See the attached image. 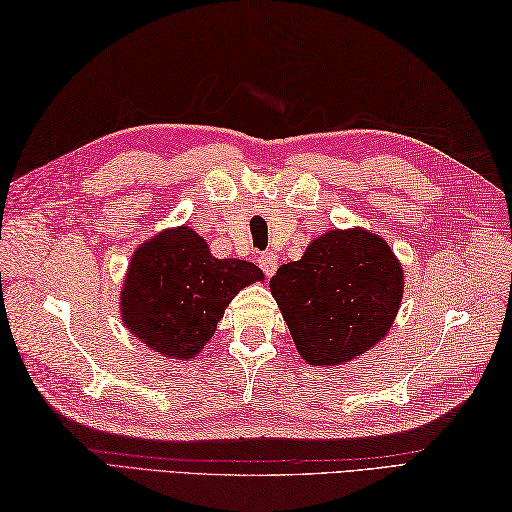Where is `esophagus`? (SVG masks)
Segmentation results:
<instances>
[{
  "mask_svg": "<svg viewBox=\"0 0 512 512\" xmlns=\"http://www.w3.org/2000/svg\"><path fill=\"white\" fill-rule=\"evenodd\" d=\"M257 264L268 277H273L275 270H277V255L275 253H262L257 257Z\"/></svg>",
  "mask_w": 512,
  "mask_h": 512,
  "instance_id": "esophagus-1",
  "label": "esophagus"
}]
</instances>
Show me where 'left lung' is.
I'll use <instances>...</instances> for the list:
<instances>
[{
  "mask_svg": "<svg viewBox=\"0 0 512 512\" xmlns=\"http://www.w3.org/2000/svg\"><path fill=\"white\" fill-rule=\"evenodd\" d=\"M402 268L380 235L334 228L312 239L299 262L279 266L270 292L299 354L341 365L389 332L402 299Z\"/></svg>",
  "mask_w": 512,
  "mask_h": 512,
  "instance_id": "8db88e82",
  "label": "left lung"
}]
</instances>
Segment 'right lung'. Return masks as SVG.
Returning <instances> with one entry per match:
<instances>
[{
    "label": "right lung",
    "mask_w": 512,
    "mask_h": 512,
    "mask_svg": "<svg viewBox=\"0 0 512 512\" xmlns=\"http://www.w3.org/2000/svg\"><path fill=\"white\" fill-rule=\"evenodd\" d=\"M262 279V270L244 259L213 257L193 228H169L134 253L121 317L151 350L184 361L209 343L237 292Z\"/></svg>",
    "instance_id": "right-lung-1"
}]
</instances>
